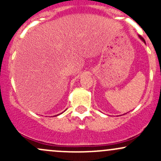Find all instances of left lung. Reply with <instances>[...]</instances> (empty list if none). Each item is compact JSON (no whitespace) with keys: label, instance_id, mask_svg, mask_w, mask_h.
<instances>
[{"label":"left lung","instance_id":"1","mask_svg":"<svg viewBox=\"0 0 161 161\" xmlns=\"http://www.w3.org/2000/svg\"><path fill=\"white\" fill-rule=\"evenodd\" d=\"M139 37H140V39H141L142 41H143V42H145V40L143 39V37H141V36H140V35H139Z\"/></svg>","mask_w":161,"mask_h":161}]
</instances>
